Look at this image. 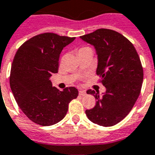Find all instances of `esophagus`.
<instances>
[{"label": "esophagus", "mask_w": 155, "mask_h": 155, "mask_svg": "<svg viewBox=\"0 0 155 155\" xmlns=\"http://www.w3.org/2000/svg\"><path fill=\"white\" fill-rule=\"evenodd\" d=\"M86 91H83V90H80V91H79V94H80V95H81V96H84V95H86Z\"/></svg>", "instance_id": "34e87169"}]
</instances>
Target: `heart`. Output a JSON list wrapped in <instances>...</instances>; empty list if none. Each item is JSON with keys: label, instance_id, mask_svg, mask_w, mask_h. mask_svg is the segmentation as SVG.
<instances>
[{"label": "heart", "instance_id": "1", "mask_svg": "<svg viewBox=\"0 0 155 155\" xmlns=\"http://www.w3.org/2000/svg\"><path fill=\"white\" fill-rule=\"evenodd\" d=\"M85 49H89V48H81L79 49V51H82V50H85Z\"/></svg>", "mask_w": 155, "mask_h": 155}]
</instances>
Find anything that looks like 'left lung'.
Segmentation results:
<instances>
[{"mask_svg": "<svg viewBox=\"0 0 155 155\" xmlns=\"http://www.w3.org/2000/svg\"><path fill=\"white\" fill-rule=\"evenodd\" d=\"M80 38L94 46L98 56L96 74L106 88L102 95L86 91L97 99L95 106L86 111V116L99 125L113 126L130 112L141 92L143 69L138 54L129 39L112 30L99 29Z\"/></svg>", "mask_w": 155, "mask_h": 155, "instance_id": "1", "label": "left lung"}]
</instances>
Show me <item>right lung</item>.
I'll return each instance as SVG.
<instances>
[{"instance_id": "right-lung-1", "label": "right lung", "mask_w": 155, "mask_h": 155, "mask_svg": "<svg viewBox=\"0 0 155 155\" xmlns=\"http://www.w3.org/2000/svg\"><path fill=\"white\" fill-rule=\"evenodd\" d=\"M75 38L44 33L32 37L17 51L12 63L9 84L17 104L30 120L42 126L58 123L68 111L78 91H59L50 81L58 72L59 58L64 47Z\"/></svg>"}]
</instances>
